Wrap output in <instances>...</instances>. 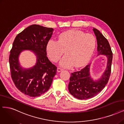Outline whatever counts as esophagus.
Returning a JSON list of instances; mask_svg holds the SVG:
<instances>
[{"mask_svg":"<svg viewBox=\"0 0 124 124\" xmlns=\"http://www.w3.org/2000/svg\"><path fill=\"white\" fill-rule=\"evenodd\" d=\"M62 70H63V69H61V68H58L57 69V72H61V71H62Z\"/></svg>","mask_w":124,"mask_h":124,"instance_id":"esophagus-1","label":"esophagus"}]
</instances>
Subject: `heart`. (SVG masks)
<instances>
[{
    "instance_id": "b5f03b06",
    "label": "heart",
    "mask_w": 124,
    "mask_h": 124,
    "mask_svg": "<svg viewBox=\"0 0 124 124\" xmlns=\"http://www.w3.org/2000/svg\"><path fill=\"white\" fill-rule=\"evenodd\" d=\"M96 46V39L91 33L79 30H69L61 33L57 41L50 39L46 45V52L50 59L56 62L65 53L60 62L63 68L74 66L79 68L90 58Z\"/></svg>"
}]
</instances>
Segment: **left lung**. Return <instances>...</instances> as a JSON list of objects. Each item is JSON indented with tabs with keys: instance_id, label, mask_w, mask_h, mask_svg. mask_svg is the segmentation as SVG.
Returning <instances> with one entry per match:
<instances>
[{
	"instance_id": "obj_1",
	"label": "left lung",
	"mask_w": 124,
	"mask_h": 124,
	"mask_svg": "<svg viewBox=\"0 0 124 124\" xmlns=\"http://www.w3.org/2000/svg\"><path fill=\"white\" fill-rule=\"evenodd\" d=\"M93 31L96 37L97 55H106L108 60L107 68L97 80H94L90 76V64L71 73L68 89L71 94L79 100L89 99L98 94L108 83L111 74L113 54L109 42L98 30L93 28Z\"/></svg>"
}]
</instances>
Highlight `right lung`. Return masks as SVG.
<instances>
[{
	"label": "right lung",
	"mask_w": 124,
	"mask_h": 124,
	"mask_svg": "<svg viewBox=\"0 0 124 124\" xmlns=\"http://www.w3.org/2000/svg\"><path fill=\"white\" fill-rule=\"evenodd\" d=\"M53 29L32 24L16 36L9 56L11 77L16 88L24 94L37 97L49 89L57 67L46 56V45ZM23 50H31L36 55L35 66L28 69L21 67L19 56Z\"/></svg>",
	"instance_id": "1"
}]
</instances>
